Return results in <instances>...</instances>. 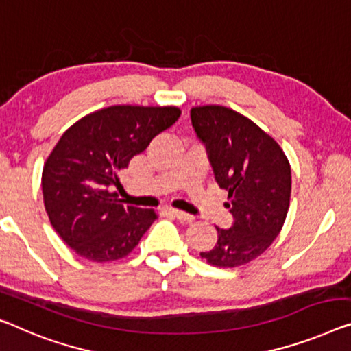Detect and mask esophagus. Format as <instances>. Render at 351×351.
I'll return each mask as SVG.
<instances>
[{
	"label": "esophagus",
	"mask_w": 351,
	"mask_h": 351,
	"mask_svg": "<svg viewBox=\"0 0 351 351\" xmlns=\"http://www.w3.org/2000/svg\"><path fill=\"white\" fill-rule=\"evenodd\" d=\"M171 214H173V216L178 219V221H181V222H184V223H191L193 219L192 214H187V213H184V211H180V209H171Z\"/></svg>",
	"instance_id": "34e87169"
}]
</instances>
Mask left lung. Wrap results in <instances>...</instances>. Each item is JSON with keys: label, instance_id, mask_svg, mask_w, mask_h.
Here are the masks:
<instances>
[{"label": "left lung", "instance_id": "obj_1", "mask_svg": "<svg viewBox=\"0 0 351 351\" xmlns=\"http://www.w3.org/2000/svg\"><path fill=\"white\" fill-rule=\"evenodd\" d=\"M191 119L233 216L230 228L216 227V245L200 255L213 266L237 268L263 254L280 233L290 206L289 159L273 137L232 108L193 107Z\"/></svg>", "mask_w": 351, "mask_h": 351}]
</instances>
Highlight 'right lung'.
I'll use <instances>...</instances> for the list:
<instances>
[{
	"instance_id": "1",
	"label": "right lung",
	"mask_w": 351,
	"mask_h": 351,
	"mask_svg": "<svg viewBox=\"0 0 351 351\" xmlns=\"http://www.w3.org/2000/svg\"><path fill=\"white\" fill-rule=\"evenodd\" d=\"M178 107L113 106L72 124L42 170L51 227L80 257L104 263L132 252L158 214L123 205L118 173L180 118Z\"/></svg>"
}]
</instances>
